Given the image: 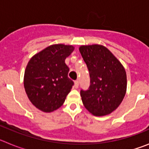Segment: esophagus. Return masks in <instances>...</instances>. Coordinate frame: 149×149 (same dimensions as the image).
<instances>
[{
	"instance_id": "34e87169",
	"label": "esophagus",
	"mask_w": 149,
	"mask_h": 149,
	"mask_svg": "<svg viewBox=\"0 0 149 149\" xmlns=\"http://www.w3.org/2000/svg\"><path fill=\"white\" fill-rule=\"evenodd\" d=\"M78 86H79V81H74V87L77 89V88H78Z\"/></svg>"
}]
</instances>
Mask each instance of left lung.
<instances>
[{"instance_id":"1","label":"left lung","mask_w":149,"mask_h":149,"mask_svg":"<svg viewBox=\"0 0 149 149\" xmlns=\"http://www.w3.org/2000/svg\"><path fill=\"white\" fill-rule=\"evenodd\" d=\"M79 51L90 77L89 89L81 90L83 104L94 116L108 115L119 106L125 95L127 75L125 68L103 45H81Z\"/></svg>"}]
</instances>
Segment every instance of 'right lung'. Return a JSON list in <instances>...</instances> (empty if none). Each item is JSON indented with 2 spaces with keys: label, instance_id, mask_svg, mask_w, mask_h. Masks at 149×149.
<instances>
[{
  "label": "right lung",
  "instance_id": "right-lung-1",
  "mask_svg": "<svg viewBox=\"0 0 149 149\" xmlns=\"http://www.w3.org/2000/svg\"><path fill=\"white\" fill-rule=\"evenodd\" d=\"M72 45H52L34 55L27 63L24 86L30 102L45 113L63 104L74 82L68 78L65 60L73 52Z\"/></svg>",
  "mask_w": 149,
  "mask_h": 149
}]
</instances>
